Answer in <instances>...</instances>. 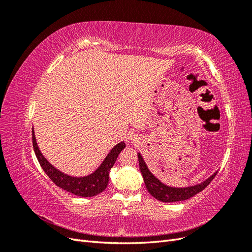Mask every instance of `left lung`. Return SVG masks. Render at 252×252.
I'll use <instances>...</instances> for the list:
<instances>
[{
  "instance_id": "left-lung-1",
  "label": "left lung",
  "mask_w": 252,
  "mask_h": 252,
  "mask_svg": "<svg viewBox=\"0 0 252 252\" xmlns=\"http://www.w3.org/2000/svg\"><path fill=\"white\" fill-rule=\"evenodd\" d=\"M139 165H140V170L143 175V179L145 182V185H146V188L148 190V192L156 197L157 200L165 202V203H169V202H180V201H185L192 197L196 193L201 192L202 190H204L206 187H207L211 181L215 179L218 172L215 174H212L210 178H208L205 182L201 183L199 185L191 186V187H186V188H173V187H168L164 184H162L154 174H152L149 169L147 168L146 164H145L144 159L142 156L139 154Z\"/></svg>"
}]
</instances>
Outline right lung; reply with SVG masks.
<instances>
[{"instance_id":"add662e5","label":"right lung","mask_w":252,"mask_h":252,"mask_svg":"<svg viewBox=\"0 0 252 252\" xmlns=\"http://www.w3.org/2000/svg\"><path fill=\"white\" fill-rule=\"evenodd\" d=\"M32 145L37 161H39L43 170L50 178V180L55 183L57 186L66 190V191L84 197L94 196L104 191L108 185L109 171L112 168L114 163H116L120 152L125 148V143L121 142L111 149L108 156L104 159V162L93 174H89L87 177L83 178H74L69 177V175L61 172L60 170L55 168V167L43 157L39 147H37L33 128Z\"/></svg>"}]
</instances>
